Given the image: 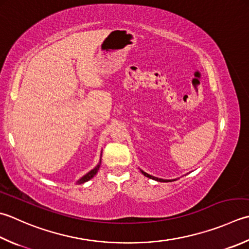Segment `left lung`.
I'll return each mask as SVG.
<instances>
[{"mask_svg":"<svg viewBox=\"0 0 249 249\" xmlns=\"http://www.w3.org/2000/svg\"><path fill=\"white\" fill-rule=\"evenodd\" d=\"M141 173H142L145 177H148V178H150V179H154V180H158V181H165V182H167V181H172V180H164V179H160V178H157V177H153V176H151V175H149V174H147V173H144V172H142V170H141Z\"/></svg>","mask_w":249,"mask_h":249,"instance_id":"1","label":"left lung"}]
</instances>
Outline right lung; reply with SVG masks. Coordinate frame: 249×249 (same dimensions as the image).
<instances>
[{
	"label": "right lung",
	"instance_id": "add662e5",
	"mask_svg": "<svg viewBox=\"0 0 249 249\" xmlns=\"http://www.w3.org/2000/svg\"><path fill=\"white\" fill-rule=\"evenodd\" d=\"M101 163V162H100ZM100 163L97 165V166L92 169V170H90V172L89 173V174H86L84 177H82L79 181H77V183H84V182H86V181H89V180H90L92 177L95 176V175L98 173V170H99V167H100Z\"/></svg>",
	"mask_w": 249,
	"mask_h": 249
}]
</instances>
